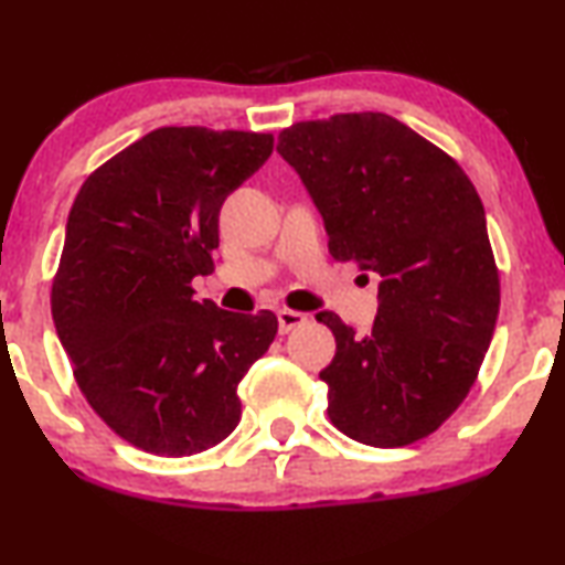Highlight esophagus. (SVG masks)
<instances>
[{
	"instance_id": "34e87169",
	"label": "esophagus",
	"mask_w": 565,
	"mask_h": 565,
	"mask_svg": "<svg viewBox=\"0 0 565 565\" xmlns=\"http://www.w3.org/2000/svg\"><path fill=\"white\" fill-rule=\"evenodd\" d=\"M276 317H279V332H281V335H286V332H291L294 328H299V324L307 322V315L294 312V309H279Z\"/></svg>"
}]
</instances>
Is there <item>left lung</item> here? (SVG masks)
Masks as SVG:
<instances>
[{"label": "left lung", "instance_id": "8db88e82", "mask_svg": "<svg viewBox=\"0 0 565 565\" xmlns=\"http://www.w3.org/2000/svg\"><path fill=\"white\" fill-rule=\"evenodd\" d=\"M276 150L322 214L330 256L381 276L369 335L317 315L338 343L320 371L330 423L373 448L427 438L466 399L494 335L499 274L479 194L384 113L297 122Z\"/></svg>", "mask_w": 565, "mask_h": 565}]
</instances>
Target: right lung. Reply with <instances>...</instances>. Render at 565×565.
<instances>
[{
  "label": "right lung",
  "mask_w": 565,
  "mask_h": 565,
  "mask_svg": "<svg viewBox=\"0 0 565 565\" xmlns=\"http://www.w3.org/2000/svg\"><path fill=\"white\" fill-rule=\"evenodd\" d=\"M274 135L158 127L99 166L68 212L51 309L76 384L135 448L184 458L241 423L237 384L276 315L194 299L220 210L268 161Z\"/></svg>",
  "instance_id": "right-lung-1"
}]
</instances>
